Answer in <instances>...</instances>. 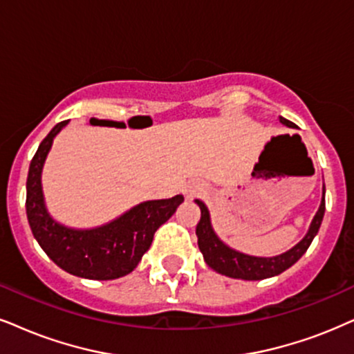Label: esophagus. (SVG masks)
I'll return each mask as SVG.
<instances>
[{"label": "esophagus", "instance_id": "34e87169", "mask_svg": "<svg viewBox=\"0 0 354 354\" xmlns=\"http://www.w3.org/2000/svg\"><path fill=\"white\" fill-rule=\"evenodd\" d=\"M203 192H204V187L203 186H196V187H192V189H189V192H187V196H189V198H194V196L203 194Z\"/></svg>", "mask_w": 354, "mask_h": 354}]
</instances>
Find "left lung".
<instances>
[{"instance_id": "1", "label": "left lung", "mask_w": 354, "mask_h": 354, "mask_svg": "<svg viewBox=\"0 0 354 354\" xmlns=\"http://www.w3.org/2000/svg\"><path fill=\"white\" fill-rule=\"evenodd\" d=\"M279 120L281 124L288 125V127H296V124H292L288 119L279 118ZM196 204L201 207V221L198 223V227H196V235H198V245L201 253H203L204 257V261L207 263L214 271L221 272V274L235 277V279L259 281L266 279V277L281 274V272L292 266L294 263H297L302 254L307 252V248L310 247L312 240H314V236L320 229V223L324 221L325 186L320 207L317 210L310 227H308L307 235L299 241L296 247L290 248L289 252L271 258L250 257V254L240 253L234 248L227 247V245L216 235L212 225H210V216L205 204L199 199H196Z\"/></svg>"}]
</instances>
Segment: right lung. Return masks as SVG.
Listing matches in <instances>:
<instances>
[{
	"label": "right lung",
	"instance_id": "obj_1",
	"mask_svg": "<svg viewBox=\"0 0 354 354\" xmlns=\"http://www.w3.org/2000/svg\"><path fill=\"white\" fill-rule=\"evenodd\" d=\"M68 124L58 122L40 142L29 167L26 183V212L30 230L40 248L62 270L86 279H118L136 270L150 248L155 232L176 212L185 198L145 201L95 229H70L53 221L47 212L42 192V168L53 138Z\"/></svg>",
	"mask_w": 354,
	"mask_h": 354
}]
</instances>
